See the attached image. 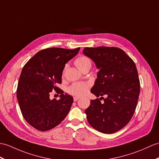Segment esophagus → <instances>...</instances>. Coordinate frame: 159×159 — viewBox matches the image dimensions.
Returning a JSON list of instances; mask_svg holds the SVG:
<instances>
[{
    "label": "esophagus",
    "instance_id": "1",
    "mask_svg": "<svg viewBox=\"0 0 159 159\" xmlns=\"http://www.w3.org/2000/svg\"><path fill=\"white\" fill-rule=\"evenodd\" d=\"M79 99V97H74V101L76 102Z\"/></svg>",
    "mask_w": 159,
    "mask_h": 159
}]
</instances>
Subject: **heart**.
Segmentation results:
<instances>
[{"label":"heart","instance_id":"obj_1","mask_svg":"<svg viewBox=\"0 0 159 159\" xmlns=\"http://www.w3.org/2000/svg\"><path fill=\"white\" fill-rule=\"evenodd\" d=\"M75 64L80 70L86 66H91V61L89 58L87 56H80L75 60ZM90 87L89 83L84 82L75 83L68 87V91L71 95H76V96H81L85 94L89 87Z\"/></svg>","mask_w":159,"mask_h":159}]
</instances>
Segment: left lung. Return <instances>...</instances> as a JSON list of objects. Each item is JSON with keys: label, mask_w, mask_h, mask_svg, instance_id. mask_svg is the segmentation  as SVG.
Masks as SVG:
<instances>
[{"label": "left lung", "mask_w": 159, "mask_h": 159, "mask_svg": "<svg viewBox=\"0 0 159 159\" xmlns=\"http://www.w3.org/2000/svg\"><path fill=\"white\" fill-rule=\"evenodd\" d=\"M83 53L99 70L91 92L96 97L106 94L105 103L90 101L85 110L89 123L103 134H113L123 128L134 115L140 83L134 61L116 47H85ZM100 99V98H99Z\"/></svg>", "instance_id": "obj_1"}]
</instances>
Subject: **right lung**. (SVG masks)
Here are the masks:
<instances>
[{"mask_svg":"<svg viewBox=\"0 0 159 159\" xmlns=\"http://www.w3.org/2000/svg\"><path fill=\"white\" fill-rule=\"evenodd\" d=\"M75 49L48 48L39 51L24 66L18 82L17 98L22 115L36 129L56 127L67 116L73 98L56 85L61 83L65 64L79 53ZM52 90L60 93L59 101L49 98Z\"/></svg>","mask_w":159,"mask_h":159,"instance_id":"obj_1","label":"right lung"}]
</instances>
